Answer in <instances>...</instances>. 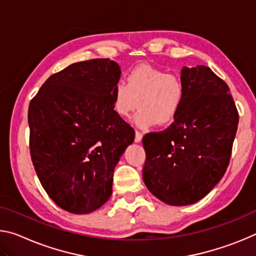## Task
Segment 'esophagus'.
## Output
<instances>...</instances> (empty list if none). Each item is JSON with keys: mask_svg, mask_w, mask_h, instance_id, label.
<instances>
[{"mask_svg": "<svg viewBox=\"0 0 256 256\" xmlns=\"http://www.w3.org/2000/svg\"><path fill=\"white\" fill-rule=\"evenodd\" d=\"M142 136H142V133H141V132L136 131V138H134V141H136V144H138V142H141V140H142Z\"/></svg>", "mask_w": 256, "mask_h": 256, "instance_id": "obj_1", "label": "esophagus"}]
</instances>
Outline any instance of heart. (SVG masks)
I'll return each instance as SVG.
<instances>
[{
  "label": "heart",
  "mask_w": 256,
  "mask_h": 256,
  "mask_svg": "<svg viewBox=\"0 0 256 256\" xmlns=\"http://www.w3.org/2000/svg\"><path fill=\"white\" fill-rule=\"evenodd\" d=\"M180 78L150 64H140L126 74V84L118 82L112 89V108L128 118L138 107L134 123L142 128L156 123L167 125L178 114L184 100Z\"/></svg>",
  "instance_id": "1"
}]
</instances>
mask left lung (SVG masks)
Segmentation results:
<instances>
[{
	"instance_id": "8db88e82",
	"label": "left lung",
	"mask_w": 256,
	"mask_h": 256,
	"mask_svg": "<svg viewBox=\"0 0 256 256\" xmlns=\"http://www.w3.org/2000/svg\"><path fill=\"white\" fill-rule=\"evenodd\" d=\"M184 100L170 128L142 138V177L170 206L193 204L222 178L230 160L238 112L226 82L210 68L184 66Z\"/></svg>"
}]
</instances>
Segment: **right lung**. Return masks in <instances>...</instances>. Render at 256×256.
Here are the masks:
<instances>
[{
    "label": "right lung",
    "mask_w": 256,
    "mask_h": 256,
    "mask_svg": "<svg viewBox=\"0 0 256 256\" xmlns=\"http://www.w3.org/2000/svg\"><path fill=\"white\" fill-rule=\"evenodd\" d=\"M120 68L110 58L71 64L29 104L30 156L42 188L63 210L90 214L112 196L115 166L134 130L112 108Z\"/></svg>",
    "instance_id": "obj_1"
}]
</instances>
